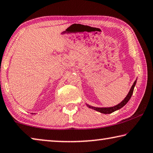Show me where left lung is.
<instances>
[{
  "mask_svg": "<svg viewBox=\"0 0 153 153\" xmlns=\"http://www.w3.org/2000/svg\"><path fill=\"white\" fill-rule=\"evenodd\" d=\"M136 81H137V79L136 81H134L133 85L131 86V89H130L129 91L128 94L127 95V96L125 97V99L123 100L121 102H120L119 104L116 105V106H112V107H104V108H98V107H94V106H90V105L86 104V105L87 106V107L90 108L95 110V111H98L100 112H101V113H103V114H111L112 112H113L114 111H117V110H119L120 108H121L122 107H123L125 105H126L127 102H129V100L131 98V97L132 96V94H133V92H134V87L135 85H136Z\"/></svg>",
  "mask_w": 153,
  "mask_h": 153,
  "instance_id": "left-lung-1",
  "label": "left lung"
}]
</instances>
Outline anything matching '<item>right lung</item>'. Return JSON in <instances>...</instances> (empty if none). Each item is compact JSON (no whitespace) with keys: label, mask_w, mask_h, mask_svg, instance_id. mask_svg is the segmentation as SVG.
<instances>
[{"label":"right lung","mask_w":153,"mask_h":153,"mask_svg":"<svg viewBox=\"0 0 153 153\" xmlns=\"http://www.w3.org/2000/svg\"><path fill=\"white\" fill-rule=\"evenodd\" d=\"M32 114H33V113H32Z\"/></svg>","instance_id":"obj_1"}]
</instances>
